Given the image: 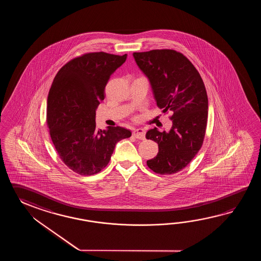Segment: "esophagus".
I'll return each instance as SVG.
<instances>
[{"label":"esophagus","mask_w":261,"mask_h":261,"mask_svg":"<svg viewBox=\"0 0 261 261\" xmlns=\"http://www.w3.org/2000/svg\"><path fill=\"white\" fill-rule=\"evenodd\" d=\"M133 135L136 139L144 140L145 138V130L142 128H136L135 130H133Z\"/></svg>","instance_id":"esophagus-1"}]
</instances>
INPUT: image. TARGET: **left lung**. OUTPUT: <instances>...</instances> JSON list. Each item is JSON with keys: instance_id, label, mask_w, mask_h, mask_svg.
<instances>
[{"instance_id": "obj_1", "label": "left lung", "mask_w": 261, "mask_h": 261, "mask_svg": "<svg viewBox=\"0 0 261 261\" xmlns=\"http://www.w3.org/2000/svg\"><path fill=\"white\" fill-rule=\"evenodd\" d=\"M134 60L147 76L156 106L172 112L170 132L149 129L145 137L159 144V153L146 161L160 174L182 171L200 149L205 136L208 97L200 73L187 57L172 49L134 52Z\"/></svg>"}]
</instances>
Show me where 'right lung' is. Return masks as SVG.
Here are the masks:
<instances>
[{
    "label": "right lung",
    "mask_w": 261,
    "mask_h": 261,
    "mask_svg": "<svg viewBox=\"0 0 261 261\" xmlns=\"http://www.w3.org/2000/svg\"><path fill=\"white\" fill-rule=\"evenodd\" d=\"M127 54L93 52L72 59L56 74L47 97L46 122L61 161L81 175H93L109 163L117 143L132 136L122 127L96 129V109L112 73Z\"/></svg>",
    "instance_id": "1"
}]
</instances>
